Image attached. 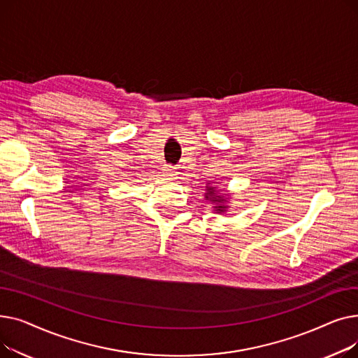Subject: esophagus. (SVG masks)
<instances>
[{"mask_svg":"<svg viewBox=\"0 0 358 358\" xmlns=\"http://www.w3.org/2000/svg\"><path fill=\"white\" fill-rule=\"evenodd\" d=\"M164 173L166 176H176V168L173 165H164Z\"/></svg>","mask_w":358,"mask_h":358,"instance_id":"1","label":"esophagus"}]
</instances>
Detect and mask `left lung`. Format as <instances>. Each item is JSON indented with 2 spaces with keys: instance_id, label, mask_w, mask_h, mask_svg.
<instances>
[{
  "instance_id": "8db88e82",
  "label": "left lung",
  "mask_w": 358,
  "mask_h": 358,
  "mask_svg": "<svg viewBox=\"0 0 358 358\" xmlns=\"http://www.w3.org/2000/svg\"><path fill=\"white\" fill-rule=\"evenodd\" d=\"M206 199H210V200L215 201V203H222V201H223L222 197L215 196V189H213V187H208V196H206ZM216 209H217L219 213H222V212H224V206H223V204L216 206Z\"/></svg>"
}]
</instances>
